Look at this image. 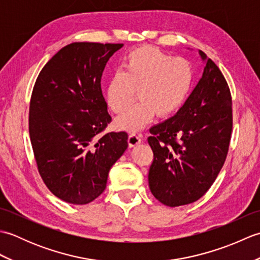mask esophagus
<instances>
[{
  "label": "esophagus",
  "instance_id": "esophagus-1",
  "mask_svg": "<svg viewBox=\"0 0 260 260\" xmlns=\"http://www.w3.org/2000/svg\"><path fill=\"white\" fill-rule=\"evenodd\" d=\"M139 144H141V137H140V135H137L135 133L131 134L128 136V145H129V147H134V146L139 145Z\"/></svg>",
  "mask_w": 260,
  "mask_h": 260
}]
</instances>
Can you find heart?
Instances as JSON below:
<instances>
[{"instance_id": "1", "label": "heart", "mask_w": 260, "mask_h": 260, "mask_svg": "<svg viewBox=\"0 0 260 260\" xmlns=\"http://www.w3.org/2000/svg\"><path fill=\"white\" fill-rule=\"evenodd\" d=\"M193 80L191 64L182 58H171L154 47H141L124 59L120 73L107 82L106 102L114 113L126 109L134 89L137 101L115 120L127 132H137L154 115L168 117L178 110L189 93Z\"/></svg>"}]
</instances>
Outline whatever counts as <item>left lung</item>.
<instances>
[{"label":"left lung","mask_w":260,"mask_h":260,"mask_svg":"<svg viewBox=\"0 0 260 260\" xmlns=\"http://www.w3.org/2000/svg\"><path fill=\"white\" fill-rule=\"evenodd\" d=\"M201 79L176 114L150 129L154 159L148 172L152 194L169 207L199 200L227 157L233 109L221 71L203 51Z\"/></svg>","instance_id":"1"}]
</instances>
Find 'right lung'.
Instances as JSON below:
<instances>
[{"mask_svg":"<svg viewBox=\"0 0 260 260\" xmlns=\"http://www.w3.org/2000/svg\"><path fill=\"white\" fill-rule=\"evenodd\" d=\"M123 43L74 42L49 60L33 87L29 133L39 173L57 198L87 204L106 189L127 133L103 134L112 120L101 80Z\"/></svg>","mask_w":260,"mask_h":260,"instance_id":"add662e5","label":"right lung"}]
</instances>
